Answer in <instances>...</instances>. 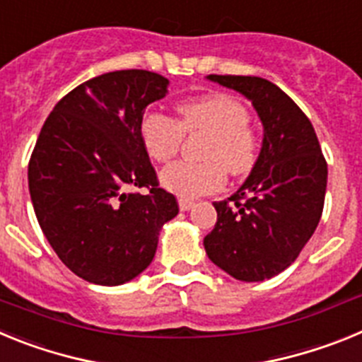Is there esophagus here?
Masks as SVG:
<instances>
[{
    "mask_svg": "<svg viewBox=\"0 0 362 362\" xmlns=\"http://www.w3.org/2000/svg\"><path fill=\"white\" fill-rule=\"evenodd\" d=\"M194 204H196V203H194L192 199H183V197L179 199V209L183 210V212H188V210H190Z\"/></svg>",
    "mask_w": 362,
    "mask_h": 362,
    "instance_id": "1",
    "label": "esophagus"
}]
</instances>
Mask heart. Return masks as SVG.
Segmentation results:
<instances>
[{
  "label": "heart",
  "instance_id": "1",
  "mask_svg": "<svg viewBox=\"0 0 362 362\" xmlns=\"http://www.w3.org/2000/svg\"><path fill=\"white\" fill-rule=\"evenodd\" d=\"M179 121L161 112H148L139 124V136L150 158L170 161L177 153L183 132H209L201 163L177 161L166 166L161 185L183 199L204 196L225 183L226 170L243 175L254 168L259 136L248 121V110L223 92L197 95L177 105Z\"/></svg>",
  "mask_w": 362,
  "mask_h": 362
}]
</instances>
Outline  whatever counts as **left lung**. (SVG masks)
<instances>
[{"instance_id": "8db88e82", "label": "left lung", "mask_w": 362, "mask_h": 362, "mask_svg": "<svg viewBox=\"0 0 362 362\" xmlns=\"http://www.w3.org/2000/svg\"><path fill=\"white\" fill-rule=\"evenodd\" d=\"M206 79L252 101L264 137L245 183L214 203L217 223L204 238V250L233 279H270L296 261L317 228L328 166L310 119L279 86L255 76L210 74Z\"/></svg>"}]
</instances>
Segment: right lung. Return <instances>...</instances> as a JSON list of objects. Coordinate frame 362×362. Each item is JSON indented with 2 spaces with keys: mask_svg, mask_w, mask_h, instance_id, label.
Listing matches in <instances>:
<instances>
[{
  "mask_svg": "<svg viewBox=\"0 0 362 362\" xmlns=\"http://www.w3.org/2000/svg\"><path fill=\"white\" fill-rule=\"evenodd\" d=\"M168 79L116 70L76 86L45 121L28 163L37 223L63 264L81 279L117 286L152 263L159 232L179 212L139 136L145 108ZM145 186L148 194L129 187Z\"/></svg>",
  "mask_w": 362,
  "mask_h": 362,
  "instance_id": "add662e5",
  "label": "right lung"
}]
</instances>
